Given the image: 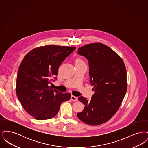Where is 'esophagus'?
I'll use <instances>...</instances> for the list:
<instances>
[{"instance_id":"esophagus-1","label":"esophagus","mask_w":148,"mask_h":148,"mask_svg":"<svg viewBox=\"0 0 148 148\" xmlns=\"http://www.w3.org/2000/svg\"><path fill=\"white\" fill-rule=\"evenodd\" d=\"M71 100H73L74 101H76L77 100V97H75L74 95H71Z\"/></svg>"}]
</instances>
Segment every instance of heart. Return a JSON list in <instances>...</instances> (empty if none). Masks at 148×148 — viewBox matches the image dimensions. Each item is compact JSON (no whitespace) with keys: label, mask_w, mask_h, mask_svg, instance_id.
Segmentation results:
<instances>
[{"label":"heart","mask_w":148,"mask_h":148,"mask_svg":"<svg viewBox=\"0 0 148 148\" xmlns=\"http://www.w3.org/2000/svg\"><path fill=\"white\" fill-rule=\"evenodd\" d=\"M77 62H83V60L82 59H77Z\"/></svg>","instance_id":"heart-1"}]
</instances>
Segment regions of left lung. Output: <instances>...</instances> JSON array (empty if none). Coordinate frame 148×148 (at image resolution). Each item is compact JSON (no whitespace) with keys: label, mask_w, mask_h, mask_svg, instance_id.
I'll return each instance as SVG.
<instances>
[{"label":"left lung","mask_w":148,"mask_h":148,"mask_svg":"<svg viewBox=\"0 0 148 148\" xmlns=\"http://www.w3.org/2000/svg\"><path fill=\"white\" fill-rule=\"evenodd\" d=\"M77 50L88 61L90 82L95 93L90 100L81 96L84 110L78 118L90 125H98L110 119L117 112L127 90V70L123 59L110 48L97 42Z\"/></svg>","instance_id":"left-lung-1"}]
</instances>
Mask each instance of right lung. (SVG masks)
Segmentation results:
<instances>
[{
    "instance_id": "add662e5",
    "label": "right lung",
    "mask_w": 148,
    "mask_h": 148,
    "mask_svg": "<svg viewBox=\"0 0 148 148\" xmlns=\"http://www.w3.org/2000/svg\"><path fill=\"white\" fill-rule=\"evenodd\" d=\"M75 49L55 45L40 47L30 51L21 61L16 92L24 109L36 119L54 117L61 104L71 99V94L58 92L49 85L52 77L56 79L59 66Z\"/></svg>"
}]
</instances>
